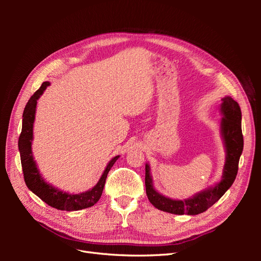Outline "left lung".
<instances>
[{"label": "left lung", "instance_id": "obj_1", "mask_svg": "<svg viewBox=\"0 0 261 261\" xmlns=\"http://www.w3.org/2000/svg\"><path fill=\"white\" fill-rule=\"evenodd\" d=\"M220 112L222 118L220 121V134L225 148V162L222 176L215 185L195 194L187 199H172L160 194L153 187L150 165L146 163V193L149 201L164 212L173 215L196 216L209 209L222 197L232 186L238 175L239 161L243 152L244 139L242 134V112L238 102L230 96L221 99Z\"/></svg>", "mask_w": 261, "mask_h": 261}]
</instances>
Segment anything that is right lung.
I'll return each instance as SVG.
<instances>
[{"label":"right lung","instance_id":"obj_1","mask_svg":"<svg viewBox=\"0 0 261 261\" xmlns=\"http://www.w3.org/2000/svg\"><path fill=\"white\" fill-rule=\"evenodd\" d=\"M48 86H50L49 82H44L41 85L40 88L31 96L27 102L22 113V126L18 139V149L23 178H25L26 185L30 191L52 208L65 211H77L92 207L100 199L102 192H103L108 173L120 155H116L110 160L98 183L86 192L70 194L48 183L40 174V171L37 167V162L35 161L33 148H31L34 140V123L36 118L37 101L42 96Z\"/></svg>","mask_w":261,"mask_h":261}]
</instances>
